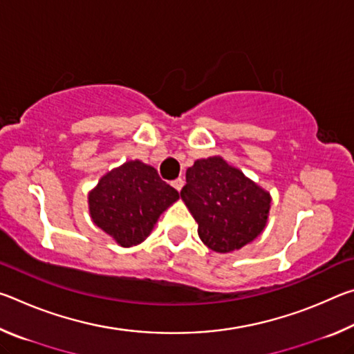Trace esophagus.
<instances>
[{
    "label": "esophagus",
    "instance_id": "1",
    "mask_svg": "<svg viewBox=\"0 0 354 354\" xmlns=\"http://www.w3.org/2000/svg\"><path fill=\"white\" fill-rule=\"evenodd\" d=\"M171 185H173V187H175L178 192H181L183 185H184V179H183V178H178V179H175V181L171 183Z\"/></svg>",
    "mask_w": 354,
    "mask_h": 354
}]
</instances>
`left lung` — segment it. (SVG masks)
Returning <instances> with one entry per match:
<instances>
[{"instance_id": "obj_1", "label": "left lung", "mask_w": 354, "mask_h": 354, "mask_svg": "<svg viewBox=\"0 0 354 354\" xmlns=\"http://www.w3.org/2000/svg\"><path fill=\"white\" fill-rule=\"evenodd\" d=\"M181 198L198 223V236L217 253L253 242L267 225L272 196L220 156L195 160L185 171Z\"/></svg>"}]
</instances>
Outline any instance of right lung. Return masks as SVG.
Instances as JSON below:
<instances>
[{
	"instance_id": "obj_1",
	"label": "right lung",
	"mask_w": 354,
	"mask_h": 354,
	"mask_svg": "<svg viewBox=\"0 0 354 354\" xmlns=\"http://www.w3.org/2000/svg\"><path fill=\"white\" fill-rule=\"evenodd\" d=\"M178 198V190L162 181L154 167L128 160L88 192V212L95 225L129 248L151 234L160 214Z\"/></svg>"
}]
</instances>
